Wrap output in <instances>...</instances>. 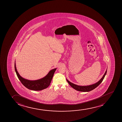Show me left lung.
<instances>
[{
	"instance_id": "1",
	"label": "left lung",
	"mask_w": 122,
	"mask_h": 122,
	"mask_svg": "<svg viewBox=\"0 0 122 122\" xmlns=\"http://www.w3.org/2000/svg\"><path fill=\"white\" fill-rule=\"evenodd\" d=\"M107 71L106 70L105 73H104V75L103 76L102 78H101L99 81L97 82V83H95L94 84L89 85V86H78V85L75 84L71 82L67 79L66 80L67 82H68V83H69V84L70 85V86H71L72 87L74 88V89L78 91H81V92H89V91H91L93 90L95 88H96V87H97V86H98L99 85L101 84V82L103 81V80L104 79L105 76L106 74Z\"/></svg>"
}]
</instances>
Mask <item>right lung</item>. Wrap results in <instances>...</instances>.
Listing matches in <instances>:
<instances>
[{
    "instance_id": "right-lung-1",
    "label": "right lung",
    "mask_w": 122,
    "mask_h": 122,
    "mask_svg": "<svg viewBox=\"0 0 122 122\" xmlns=\"http://www.w3.org/2000/svg\"><path fill=\"white\" fill-rule=\"evenodd\" d=\"M15 71L16 73V75L18 77L20 81L24 86L27 88L28 89L33 91H39L48 88L50 84L53 77L54 75L56 68H54L51 70L47 75L44 78L36 80H29L23 78V77L20 75L19 73L16 66L15 61Z\"/></svg>"
}]
</instances>
